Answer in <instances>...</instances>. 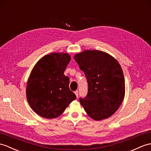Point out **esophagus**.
<instances>
[{
    "label": "esophagus",
    "instance_id": "34e87169",
    "mask_svg": "<svg viewBox=\"0 0 151 151\" xmlns=\"http://www.w3.org/2000/svg\"><path fill=\"white\" fill-rule=\"evenodd\" d=\"M75 94H76V97L78 96V91H75Z\"/></svg>",
    "mask_w": 151,
    "mask_h": 151
}]
</instances>
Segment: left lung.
<instances>
[{"label":"left lung","instance_id":"8db88e82","mask_svg":"<svg viewBox=\"0 0 151 151\" xmlns=\"http://www.w3.org/2000/svg\"><path fill=\"white\" fill-rule=\"evenodd\" d=\"M74 58L88 84L86 96L79 99L80 104L94 120L110 117L125 95L124 76L120 64L111 55L98 50L84 51Z\"/></svg>","mask_w":151,"mask_h":151}]
</instances>
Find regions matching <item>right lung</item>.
I'll list each match as a JSON object with an SVG mask.
<instances>
[{"label": "right lung", "instance_id": "1", "mask_svg": "<svg viewBox=\"0 0 151 151\" xmlns=\"http://www.w3.org/2000/svg\"><path fill=\"white\" fill-rule=\"evenodd\" d=\"M71 60L67 53H51L38 61L31 71L26 96L31 109L42 117L60 115L76 95L69 89V78L64 73Z\"/></svg>", "mask_w": 151, "mask_h": 151}]
</instances>
